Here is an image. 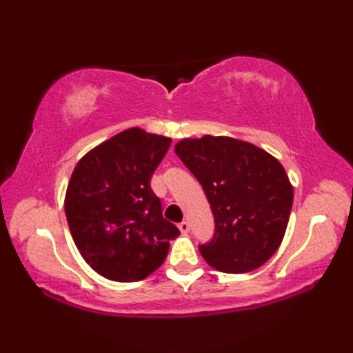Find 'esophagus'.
I'll use <instances>...</instances> for the list:
<instances>
[{"label": "esophagus", "mask_w": 353, "mask_h": 353, "mask_svg": "<svg viewBox=\"0 0 353 353\" xmlns=\"http://www.w3.org/2000/svg\"><path fill=\"white\" fill-rule=\"evenodd\" d=\"M179 229H181V232H182V234H188V232H190V223L188 221H182L181 224H179Z\"/></svg>", "instance_id": "obj_1"}]
</instances>
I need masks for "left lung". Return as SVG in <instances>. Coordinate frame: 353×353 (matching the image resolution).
Masks as SVG:
<instances>
[{
    "instance_id": "8db88e82",
    "label": "left lung",
    "mask_w": 353,
    "mask_h": 353,
    "mask_svg": "<svg viewBox=\"0 0 353 353\" xmlns=\"http://www.w3.org/2000/svg\"><path fill=\"white\" fill-rule=\"evenodd\" d=\"M203 188L214 215V235L201 256L224 273L261 267L287 229L292 186L283 167L264 150L226 137L183 139L174 147Z\"/></svg>"
}]
</instances>
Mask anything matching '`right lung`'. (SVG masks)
Here are the masks:
<instances>
[{
  "label": "right lung",
  "instance_id": "obj_1",
  "mask_svg": "<svg viewBox=\"0 0 353 353\" xmlns=\"http://www.w3.org/2000/svg\"><path fill=\"white\" fill-rule=\"evenodd\" d=\"M170 138L129 129L95 147L74 170L65 214L74 243L97 273L144 279L162 265L179 232L162 215L150 181Z\"/></svg>",
  "mask_w": 353,
  "mask_h": 353
}]
</instances>
